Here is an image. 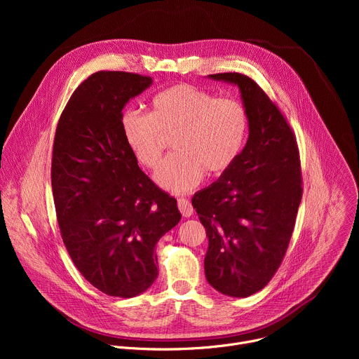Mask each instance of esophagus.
I'll list each match as a JSON object with an SVG mask.
<instances>
[{
  "instance_id": "34e87169",
  "label": "esophagus",
  "mask_w": 359,
  "mask_h": 359,
  "mask_svg": "<svg viewBox=\"0 0 359 359\" xmlns=\"http://www.w3.org/2000/svg\"><path fill=\"white\" fill-rule=\"evenodd\" d=\"M177 206H179V210H180V213H182L183 217H190V216H193L194 209H193L191 203H190L187 198H183V197L177 198Z\"/></svg>"
}]
</instances>
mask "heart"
Listing matches in <instances>:
<instances>
[{
	"instance_id": "1",
	"label": "heart",
	"mask_w": 359,
	"mask_h": 359,
	"mask_svg": "<svg viewBox=\"0 0 359 359\" xmlns=\"http://www.w3.org/2000/svg\"><path fill=\"white\" fill-rule=\"evenodd\" d=\"M122 133L136 159L149 169L162 161L166 137L176 153L158 173L156 183L168 191L184 193L197 187L204 172L220 175L237 161L248 132V115L240 100L180 83L151 99L150 114L126 111Z\"/></svg>"
}]
</instances>
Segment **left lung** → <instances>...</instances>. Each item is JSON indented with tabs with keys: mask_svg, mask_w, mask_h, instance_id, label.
Segmentation results:
<instances>
[{
	"mask_svg": "<svg viewBox=\"0 0 359 359\" xmlns=\"http://www.w3.org/2000/svg\"><path fill=\"white\" fill-rule=\"evenodd\" d=\"M209 78L238 88L248 139L233 166L191 204L209 238V284L244 298L267 285L287 251L302 196L298 149L287 121L252 79L237 72Z\"/></svg>",
	"mask_w": 359,
	"mask_h": 359,
	"instance_id": "left-lung-1",
	"label": "left lung"
}]
</instances>
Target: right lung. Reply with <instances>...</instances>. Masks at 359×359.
<instances>
[{"label": "right lung", "instance_id": "add662e5", "mask_svg": "<svg viewBox=\"0 0 359 359\" xmlns=\"http://www.w3.org/2000/svg\"><path fill=\"white\" fill-rule=\"evenodd\" d=\"M151 82L119 71L90 75L72 93L54 140L50 180L64 244L95 288L121 298L155 283V245L182 217L122 133L123 108Z\"/></svg>", "mask_w": 359, "mask_h": 359}]
</instances>
